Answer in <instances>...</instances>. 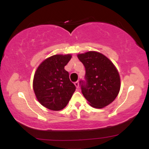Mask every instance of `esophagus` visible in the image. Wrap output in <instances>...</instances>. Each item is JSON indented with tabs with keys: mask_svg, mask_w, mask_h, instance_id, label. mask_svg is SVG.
<instances>
[{
	"mask_svg": "<svg viewBox=\"0 0 149 149\" xmlns=\"http://www.w3.org/2000/svg\"><path fill=\"white\" fill-rule=\"evenodd\" d=\"M74 85H75V86L76 87V88L78 89V88H79V83H78V81L76 82V83H74Z\"/></svg>",
	"mask_w": 149,
	"mask_h": 149,
	"instance_id": "34e87169",
	"label": "esophagus"
}]
</instances>
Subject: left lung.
<instances>
[{
	"label": "left lung",
	"instance_id": "8db88e82",
	"mask_svg": "<svg viewBox=\"0 0 149 149\" xmlns=\"http://www.w3.org/2000/svg\"><path fill=\"white\" fill-rule=\"evenodd\" d=\"M85 68V79L80 81L83 96L92 107L102 109L110 104L118 95L120 78L112 61L95 51L78 54Z\"/></svg>",
	"mask_w": 149,
	"mask_h": 149
}]
</instances>
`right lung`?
I'll use <instances>...</instances> for the list:
<instances>
[{
    "label": "right lung",
    "mask_w": 149,
    "mask_h": 149,
    "mask_svg": "<svg viewBox=\"0 0 149 149\" xmlns=\"http://www.w3.org/2000/svg\"><path fill=\"white\" fill-rule=\"evenodd\" d=\"M71 54H55L45 59L38 66L33 77V88L38 101L52 111L66 107L76 86L69 79L64 66Z\"/></svg>",
    "instance_id": "1"
}]
</instances>
